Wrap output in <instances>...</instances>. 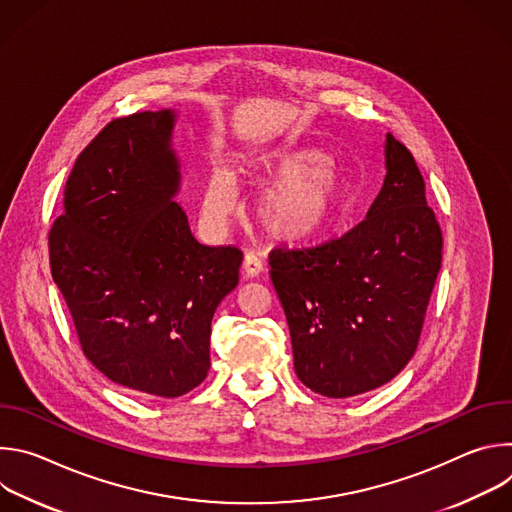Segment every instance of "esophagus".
I'll return each instance as SVG.
<instances>
[{"label": "esophagus", "mask_w": 512, "mask_h": 512, "mask_svg": "<svg viewBox=\"0 0 512 512\" xmlns=\"http://www.w3.org/2000/svg\"><path fill=\"white\" fill-rule=\"evenodd\" d=\"M263 271V261L255 253H247L243 259L245 277H257Z\"/></svg>", "instance_id": "1"}]
</instances>
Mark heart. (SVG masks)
<instances>
[{
	"label": "heart",
	"instance_id": "heart-1",
	"mask_svg": "<svg viewBox=\"0 0 512 512\" xmlns=\"http://www.w3.org/2000/svg\"><path fill=\"white\" fill-rule=\"evenodd\" d=\"M314 148H289L245 160L241 174L251 188H265L257 200L261 231L283 245H304L324 235L344 212L346 172ZM239 210L237 178L225 168L210 170L202 212L210 223H227Z\"/></svg>",
	"mask_w": 512,
	"mask_h": 512
}]
</instances>
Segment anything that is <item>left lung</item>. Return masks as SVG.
<instances>
[{"instance_id":"left-lung-1","label":"left lung","mask_w":512,"mask_h":512,"mask_svg":"<svg viewBox=\"0 0 512 512\" xmlns=\"http://www.w3.org/2000/svg\"><path fill=\"white\" fill-rule=\"evenodd\" d=\"M385 170L367 218L344 237L269 255L296 375L324 397L373 391L407 367L442 267L423 176L391 133Z\"/></svg>"}]
</instances>
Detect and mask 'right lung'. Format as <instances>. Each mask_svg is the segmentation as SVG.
Masks as SVG:
<instances>
[{"mask_svg":"<svg viewBox=\"0 0 512 512\" xmlns=\"http://www.w3.org/2000/svg\"><path fill=\"white\" fill-rule=\"evenodd\" d=\"M178 113L111 121L77 158L50 267L85 356L109 381L174 399L210 369V322L239 283L243 253L200 245L176 202Z\"/></svg>","mask_w":512,"mask_h":512,"instance_id":"add662e5","label":"right lung"}]
</instances>
